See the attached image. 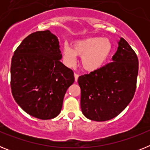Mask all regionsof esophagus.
Wrapping results in <instances>:
<instances>
[{
	"instance_id": "34e87169",
	"label": "esophagus",
	"mask_w": 150,
	"mask_h": 150,
	"mask_svg": "<svg viewBox=\"0 0 150 150\" xmlns=\"http://www.w3.org/2000/svg\"><path fill=\"white\" fill-rule=\"evenodd\" d=\"M78 77H79V75L77 74H74V79H75V81L77 82Z\"/></svg>"
}]
</instances>
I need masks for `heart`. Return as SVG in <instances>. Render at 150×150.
<instances>
[{"mask_svg":"<svg viewBox=\"0 0 150 150\" xmlns=\"http://www.w3.org/2000/svg\"><path fill=\"white\" fill-rule=\"evenodd\" d=\"M112 45L108 38L91 37L76 40L73 48L67 43L63 45L64 62L68 67L74 66L76 55L81 56L80 64L85 71L93 72L104 65L112 52Z\"/></svg>","mask_w":150,"mask_h":150,"instance_id":"1","label":"heart"}]
</instances>
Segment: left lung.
Wrapping results in <instances>:
<instances>
[{"mask_svg": "<svg viewBox=\"0 0 150 150\" xmlns=\"http://www.w3.org/2000/svg\"><path fill=\"white\" fill-rule=\"evenodd\" d=\"M112 62L78 78L80 105L88 120L104 122L116 117L133 98L138 74V59L122 38Z\"/></svg>", "mask_w": 150, "mask_h": 150, "instance_id": "1", "label": "left lung"}]
</instances>
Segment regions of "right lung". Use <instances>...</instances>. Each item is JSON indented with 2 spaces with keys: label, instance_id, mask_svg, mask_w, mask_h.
I'll list each match as a JSON object with an SVG mask.
<instances>
[{
  "label": "right lung",
  "instance_id": "right-lung-1",
  "mask_svg": "<svg viewBox=\"0 0 150 150\" xmlns=\"http://www.w3.org/2000/svg\"><path fill=\"white\" fill-rule=\"evenodd\" d=\"M59 39L50 30L22 40L11 62V90L18 105L30 116L51 120L60 113L74 72L61 62Z\"/></svg>",
  "mask_w": 150,
  "mask_h": 150
}]
</instances>
